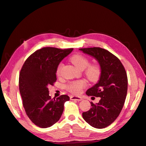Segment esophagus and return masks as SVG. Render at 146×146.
<instances>
[{"mask_svg":"<svg viewBox=\"0 0 146 146\" xmlns=\"http://www.w3.org/2000/svg\"><path fill=\"white\" fill-rule=\"evenodd\" d=\"M70 100H77V101H81L82 100V98L80 96H70Z\"/></svg>","mask_w":146,"mask_h":146,"instance_id":"34e87169","label":"esophagus"}]
</instances>
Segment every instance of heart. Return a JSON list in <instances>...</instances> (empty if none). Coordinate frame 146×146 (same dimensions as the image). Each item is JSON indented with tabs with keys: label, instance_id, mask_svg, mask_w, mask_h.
Segmentation results:
<instances>
[{
	"label": "heart",
	"instance_id": "heart-1",
	"mask_svg": "<svg viewBox=\"0 0 146 146\" xmlns=\"http://www.w3.org/2000/svg\"><path fill=\"white\" fill-rule=\"evenodd\" d=\"M72 63L76 68L80 70L85 69L87 66L89 65V60L85 57L80 54H77L74 55L70 58ZM63 64L60 63L56 70V73L59 74L62 68ZM101 68L98 64H91L87 67L85 71L87 78L91 82H97L99 80L101 76ZM86 82L85 80H77L70 82L66 86V89L73 94H78L80 93L83 88L86 86Z\"/></svg>",
	"mask_w": 146,
	"mask_h": 146
}]
</instances>
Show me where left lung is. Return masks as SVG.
Wrapping results in <instances>:
<instances>
[{
    "label": "left lung",
    "instance_id": "left-lung-1",
    "mask_svg": "<svg viewBox=\"0 0 146 146\" xmlns=\"http://www.w3.org/2000/svg\"><path fill=\"white\" fill-rule=\"evenodd\" d=\"M84 54L93 57L101 68L98 83L89 88L88 96L99 97L98 103L91 102L89 111L82 116L87 123L96 129H103L116 120L124 105L128 80L121 61L111 52L100 47L79 48Z\"/></svg>",
    "mask_w": 146,
    "mask_h": 146
}]
</instances>
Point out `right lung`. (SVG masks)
<instances>
[{
	"mask_svg": "<svg viewBox=\"0 0 146 146\" xmlns=\"http://www.w3.org/2000/svg\"><path fill=\"white\" fill-rule=\"evenodd\" d=\"M73 48L60 49L44 47L26 60L19 79V91L26 114L35 125L47 128L59 121L67 95L51 99L48 86L56 80V70L60 62Z\"/></svg>",
	"mask_w": 146,
	"mask_h": 146,
	"instance_id": "obj_1",
	"label": "right lung"
}]
</instances>
